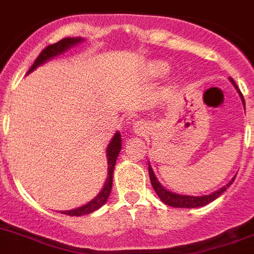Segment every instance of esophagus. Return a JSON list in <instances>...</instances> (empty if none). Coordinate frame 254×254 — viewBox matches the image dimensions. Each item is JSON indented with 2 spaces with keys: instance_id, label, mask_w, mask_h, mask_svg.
I'll list each match as a JSON object with an SVG mask.
<instances>
[{
  "instance_id": "obj_1",
  "label": "esophagus",
  "mask_w": 254,
  "mask_h": 254,
  "mask_svg": "<svg viewBox=\"0 0 254 254\" xmlns=\"http://www.w3.org/2000/svg\"><path fill=\"white\" fill-rule=\"evenodd\" d=\"M133 131L134 133L139 134V136H143L147 132V126H146V123L138 121V122H136L133 125Z\"/></svg>"
}]
</instances>
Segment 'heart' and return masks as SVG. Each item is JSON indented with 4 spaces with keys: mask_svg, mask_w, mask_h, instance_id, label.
<instances>
[{
    "mask_svg": "<svg viewBox=\"0 0 254 254\" xmlns=\"http://www.w3.org/2000/svg\"><path fill=\"white\" fill-rule=\"evenodd\" d=\"M151 69H152V73L156 74V75H162V74L169 70V65L162 62H155L151 65Z\"/></svg>",
    "mask_w": 254,
    "mask_h": 254,
    "instance_id": "heart-1",
    "label": "heart"
}]
</instances>
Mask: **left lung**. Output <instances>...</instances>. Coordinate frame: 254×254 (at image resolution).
Here are the masks:
<instances>
[{
  "label": "left lung",
  "instance_id": "1",
  "mask_svg": "<svg viewBox=\"0 0 254 254\" xmlns=\"http://www.w3.org/2000/svg\"><path fill=\"white\" fill-rule=\"evenodd\" d=\"M229 80L233 83V85L236 87V89L238 90L239 95H241V98H242V102H243L244 108H246V103H244L243 94H242L241 90L238 89V87H237V84L234 83L233 79L229 78ZM148 174H150L151 184H152V188L155 189L156 194L159 195L160 199H161L162 201L166 204V205L174 206V208H199V206L206 205V204L211 203L213 200L217 199L218 196H220V195H222L223 192L227 190V188H229V186L232 185V183L234 181V178H236V176H234V178L232 179V180H230L227 185L223 186L222 189L211 192V194L203 195V196H189V195H180V194H176V192H173V191H170V190L165 189L164 186H162L161 184L157 181V179H156L155 174H153V170H152V167L150 166V164H148Z\"/></svg>",
  "mask_w": 254,
  "mask_h": 254
}]
</instances>
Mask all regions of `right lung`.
Here are the masks:
<instances>
[{
  "mask_svg": "<svg viewBox=\"0 0 254 254\" xmlns=\"http://www.w3.org/2000/svg\"><path fill=\"white\" fill-rule=\"evenodd\" d=\"M84 40L81 37H65L63 40L58 41V43L53 44V45H49L44 49L40 53V55L36 58V60L34 62L31 68L29 69L27 74L34 71L35 69L39 66V65L45 64L48 60L53 59V58L58 57V55L63 54L64 51L69 50L73 46L78 45L79 43ZM122 148V138H121V133L117 132L115 133L112 141L109 142L108 147H107V159H108V176L106 179V183H104L103 189L101 190L97 196L93 200H90L89 203H87L85 205L80 206V208L71 209V210H65L60 211V213L65 214V215H71V217H80V215H87V214L93 213L94 210L101 208L102 205H104L109 196V192L112 190V180H113V169H115L116 160H117L118 155H120V151Z\"/></svg>",
  "mask_w": 254,
  "mask_h": 254,
  "instance_id": "1",
  "label": "right lung"
}]
</instances>
